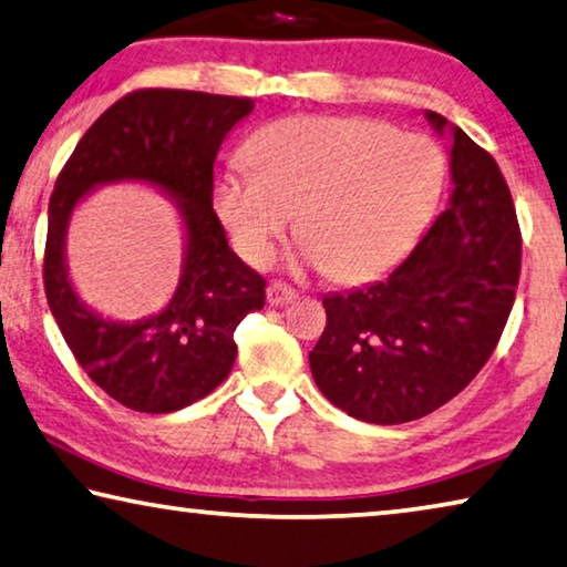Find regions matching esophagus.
Segmentation results:
<instances>
[{
	"instance_id": "34e87169",
	"label": "esophagus",
	"mask_w": 567,
	"mask_h": 567,
	"mask_svg": "<svg viewBox=\"0 0 567 567\" xmlns=\"http://www.w3.org/2000/svg\"><path fill=\"white\" fill-rule=\"evenodd\" d=\"M295 298H298V292H295L292 285L280 282V280L267 285V302L275 305V308H282V305L292 302Z\"/></svg>"
}]
</instances>
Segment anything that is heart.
Listing matches in <instances>:
<instances>
[{
	"label": "heart",
	"mask_w": 567,
	"mask_h": 567,
	"mask_svg": "<svg viewBox=\"0 0 567 567\" xmlns=\"http://www.w3.org/2000/svg\"><path fill=\"white\" fill-rule=\"evenodd\" d=\"M250 171H227L214 209L241 257L265 265L298 212L310 257L336 282L385 272L413 247L446 176L424 133L363 115H290L247 141Z\"/></svg>",
	"instance_id": "1"
}]
</instances>
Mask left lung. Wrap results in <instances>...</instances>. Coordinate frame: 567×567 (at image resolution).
<instances>
[{"mask_svg":"<svg viewBox=\"0 0 567 567\" xmlns=\"http://www.w3.org/2000/svg\"><path fill=\"white\" fill-rule=\"evenodd\" d=\"M426 118L446 125L434 111ZM452 178L449 206L385 280L322 298L310 371L348 416L391 426L436 411L474 381L507 326L523 265L509 186L462 128Z\"/></svg>","mask_w":567,"mask_h":567,"instance_id":"8db88e82","label":"left lung"}]
</instances>
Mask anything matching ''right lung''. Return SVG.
I'll return each instance as SVG.
<instances>
[{"mask_svg": "<svg viewBox=\"0 0 567 567\" xmlns=\"http://www.w3.org/2000/svg\"><path fill=\"white\" fill-rule=\"evenodd\" d=\"M255 101L196 90L141 87L123 95L80 138L50 196L42 280L62 338L107 396L141 413H171L204 399L237 358L235 330L265 305V277L229 249L214 212V161ZM141 177L183 202L189 251L169 308L148 321L113 323L76 302L64 240L72 206L95 183Z\"/></svg>", "mask_w": 567, "mask_h": 567, "instance_id": "right-lung-1", "label": "right lung"}]
</instances>
